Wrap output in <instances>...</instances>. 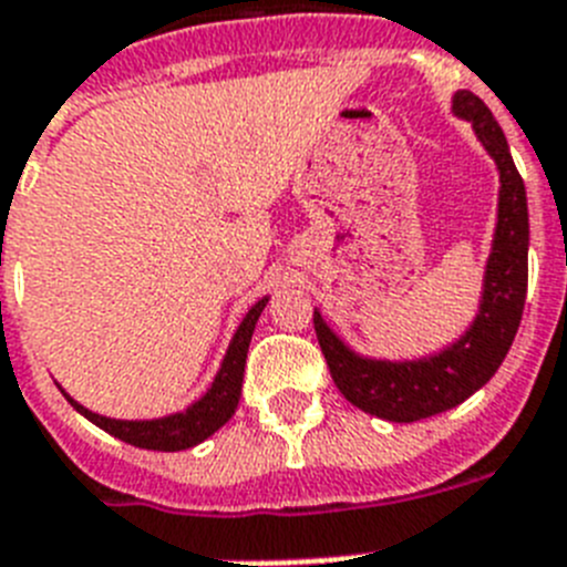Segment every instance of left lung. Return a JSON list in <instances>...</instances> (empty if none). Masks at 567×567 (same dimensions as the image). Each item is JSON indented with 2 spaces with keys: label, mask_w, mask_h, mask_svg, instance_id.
Returning <instances> with one entry per match:
<instances>
[{
  "label": "left lung",
  "mask_w": 567,
  "mask_h": 567,
  "mask_svg": "<svg viewBox=\"0 0 567 567\" xmlns=\"http://www.w3.org/2000/svg\"><path fill=\"white\" fill-rule=\"evenodd\" d=\"M454 113L474 125L476 136L499 167V214L494 248L485 265L480 313L451 348L413 362H388L353 353L313 311L319 348L344 400L388 422H416L451 411L502 365L519 331L528 293V199L508 151V140L488 105L471 91H456Z\"/></svg>",
  "instance_id": "8db88e82"
}]
</instances>
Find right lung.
<instances>
[{
    "label": "right lung",
    "instance_id": "1",
    "mask_svg": "<svg viewBox=\"0 0 567 567\" xmlns=\"http://www.w3.org/2000/svg\"><path fill=\"white\" fill-rule=\"evenodd\" d=\"M265 302L268 297L259 299V302L245 313L243 324L236 328L234 339L228 344V353L223 359V368L216 373L214 385L208 388V393L202 396L199 402H194L190 408L179 413H171V416H162V420H111V416H100V413L87 411L85 405H79L68 396L73 408H76L85 420H91L93 425H100L102 431H107L116 440L127 442V445L145 447V451H185V447H194L199 442H205L210 433H216L225 422L234 416L236 405H239V396H243V377H245V359H248V344L254 337L256 319L265 311Z\"/></svg>",
    "mask_w": 567,
    "mask_h": 567
}]
</instances>
